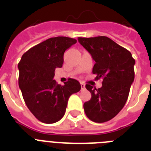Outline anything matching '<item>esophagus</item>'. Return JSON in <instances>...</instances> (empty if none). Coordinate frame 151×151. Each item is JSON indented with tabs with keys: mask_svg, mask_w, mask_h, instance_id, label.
Returning a JSON list of instances; mask_svg holds the SVG:
<instances>
[{
	"mask_svg": "<svg viewBox=\"0 0 151 151\" xmlns=\"http://www.w3.org/2000/svg\"><path fill=\"white\" fill-rule=\"evenodd\" d=\"M81 89H85V85L83 82H81Z\"/></svg>",
	"mask_w": 151,
	"mask_h": 151,
	"instance_id": "obj_1",
	"label": "esophagus"
}]
</instances>
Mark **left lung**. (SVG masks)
Listing matches in <instances>:
<instances>
[{"label":"left lung","instance_id":"left-lung-1","mask_svg":"<svg viewBox=\"0 0 151 151\" xmlns=\"http://www.w3.org/2000/svg\"><path fill=\"white\" fill-rule=\"evenodd\" d=\"M78 41L96 62L92 73L102 79V87H85L92 95L84 103L85 114L91 121L103 123L114 117L124 107L135 78L136 63L131 52L105 36L78 37Z\"/></svg>","mask_w":151,"mask_h":151}]
</instances>
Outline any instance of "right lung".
Wrapping results in <instances>:
<instances>
[{"mask_svg":"<svg viewBox=\"0 0 151 151\" xmlns=\"http://www.w3.org/2000/svg\"><path fill=\"white\" fill-rule=\"evenodd\" d=\"M76 43L77 40L67 37H52L29 48L18 64L23 99L30 112L43 123L59 122L65 114L70 96L81 90L79 81L73 78L64 85L53 80L55 68L63 66L65 51Z\"/></svg>","mask_w":151,"mask_h":151,"instance_id":"right-lung-1","label":"right lung"}]
</instances>
